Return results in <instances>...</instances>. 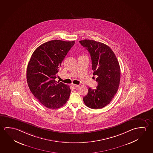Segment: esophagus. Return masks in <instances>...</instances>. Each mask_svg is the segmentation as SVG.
<instances>
[{
	"label": "esophagus",
	"mask_w": 153,
	"mask_h": 153,
	"mask_svg": "<svg viewBox=\"0 0 153 153\" xmlns=\"http://www.w3.org/2000/svg\"><path fill=\"white\" fill-rule=\"evenodd\" d=\"M72 86H73V87H74V88H78V87L79 86V85H76V84H74L72 85Z\"/></svg>",
	"instance_id": "34e87169"
}]
</instances>
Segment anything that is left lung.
I'll return each instance as SVG.
<instances>
[{"instance_id":"8db88e82","label":"left lung","mask_w":153,"mask_h":153,"mask_svg":"<svg viewBox=\"0 0 153 153\" xmlns=\"http://www.w3.org/2000/svg\"><path fill=\"white\" fill-rule=\"evenodd\" d=\"M79 43L90 53L93 75L98 76L96 89L88 88L83 101L89 108H103L113 100L118 89L120 78L119 63L113 51L105 44L89 39L80 40Z\"/></svg>"}]
</instances>
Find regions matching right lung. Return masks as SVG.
<instances>
[{
    "instance_id": "right-lung-1",
    "label": "right lung",
    "mask_w": 153,
    "mask_h": 153,
    "mask_svg": "<svg viewBox=\"0 0 153 153\" xmlns=\"http://www.w3.org/2000/svg\"><path fill=\"white\" fill-rule=\"evenodd\" d=\"M75 43L53 40L44 43L36 49L28 63V86L33 95L47 108H60L69 98V86L55 78L58 69Z\"/></svg>"
}]
</instances>
